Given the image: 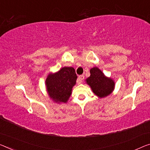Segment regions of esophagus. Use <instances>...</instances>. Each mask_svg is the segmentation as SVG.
<instances>
[{
    "mask_svg": "<svg viewBox=\"0 0 150 150\" xmlns=\"http://www.w3.org/2000/svg\"><path fill=\"white\" fill-rule=\"evenodd\" d=\"M84 79V75H80L78 76V84H80L82 83V80Z\"/></svg>",
    "mask_w": 150,
    "mask_h": 150,
    "instance_id": "obj_1",
    "label": "esophagus"
}]
</instances>
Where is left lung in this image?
<instances>
[{
	"mask_svg": "<svg viewBox=\"0 0 150 150\" xmlns=\"http://www.w3.org/2000/svg\"><path fill=\"white\" fill-rule=\"evenodd\" d=\"M91 76L86 80V84L91 86L93 93L99 98L109 96L115 88V82L110 78L106 77L97 67L90 70Z\"/></svg>",
	"mask_w": 150,
	"mask_h": 150,
	"instance_id": "left-lung-1",
	"label": "left lung"
}]
</instances>
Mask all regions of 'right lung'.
Masks as SVG:
<instances>
[{"mask_svg": "<svg viewBox=\"0 0 150 150\" xmlns=\"http://www.w3.org/2000/svg\"><path fill=\"white\" fill-rule=\"evenodd\" d=\"M76 79L77 75L72 67H64L56 73L50 74L45 80L50 97L57 103L67 102Z\"/></svg>", "mask_w": 150, "mask_h": 150, "instance_id": "obj_1", "label": "right lung"}]
</instances>
